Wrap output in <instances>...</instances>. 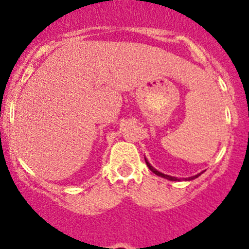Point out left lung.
Listing matches in <instances>:
<instances>
[{"label":"left lung","mask_w":249,"mask_h":249,"mask_svg":"<svg viewBox=\"0 0 249 249\" xmlns=\"http://www.w3.org/2000/svg\"><path fill=\"white\" fill-rule=\"evenodd\" d=\"M145 164H147V166L149 167V170L152 172H154L155 175L157 176H160V177H164V178H166V179H169V180H179L178 179L177 177H172V176H169V175H165V173H161V172H159L158 171V170H155L154 167L152 166V165L149 164V162L147 161V159H145ZM202 173V172H201ZM201 173H197V175H195V176H192V177H188V178H185V180H193V179H195V178H197L199 177L200 175H201Z\"/></svg>","instance_id":"8db88e82"}]
</instances>
